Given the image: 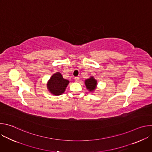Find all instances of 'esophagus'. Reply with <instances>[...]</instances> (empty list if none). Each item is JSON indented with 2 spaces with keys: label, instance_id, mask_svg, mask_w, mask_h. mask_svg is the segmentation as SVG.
I'll return each instance as SVG.
<instances>
[{
  "label": "esophagus",
  "instance_id": "obj_1",
  "mask_svg": "<svg viewBox=\"0 0 152 152\" xmlns=\"http://www.w3.org/2000/svg\"><path fill=\"white\" fill-rule=\"evenodd\" d=\"M75 81L78 82L79 80V77H75Z\"/></svg>",
  "mask_w": 152,
  "mask_h": 152
}]
</instances>
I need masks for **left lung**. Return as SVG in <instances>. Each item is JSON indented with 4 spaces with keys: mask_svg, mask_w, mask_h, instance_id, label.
I'll return each instance as SVG.
<instances>
[{
    "mask_svg": "<svg viewBox=\"0 0 152 152\" xmlns=\"http://www.w3.org/2000/svg\"><path fill=\"white\" fill-rule=\"evenodd\" d=\"M85 85L86 88L90 91H93L94 89H96V85H97V80H95L93 77H91L90 79H88L85 80Z\"/></svg>",
    "mask_w": 152,
    "mask_h": 152,
    "instance_id": "left-lung-1",
    "label": "left lung"
}]
</instances>
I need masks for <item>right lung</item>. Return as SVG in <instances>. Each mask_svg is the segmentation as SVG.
I'll list each match as a JSON object with an SVG mask.
<instances>
[{
	"mask_svg": "<svg viewBox=\"0 0 152 152\" xmlns=\"http://www.w3.org/2000/svg\"><path fill=\"white\" fill-rule=\"evenodd\" d=\"M69 81L64 79L59 72L54 74L49 80L48 88L51 93L55 96L62 94L66 90Z\"/></svg>",
	"mask_w": 152,
	"mask_h": 152,
	"instance_id": "obj_1",
	"label": "right lung"
}]
</instances>
